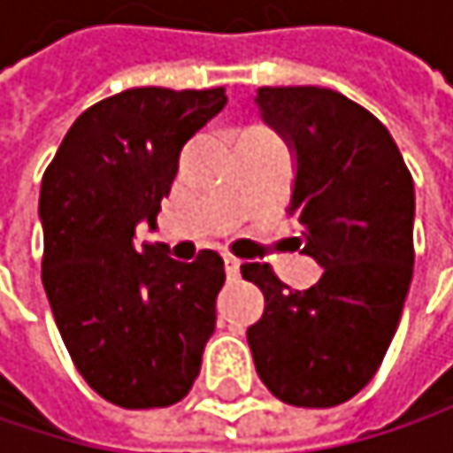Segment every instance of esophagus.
<instances>
[{"label": "esophagus", "mask_w": 453, "mask_h": 453, "mask_svg": "<svg viewBox=\"0 0 453 453\" xmlns=\"http://www.w3.org/2000/svg\"><path fill=\"white\" fill-rule=\"evenodd\" d=\"M223 262H226V273L230 280H235L238 278V273H241V259H235L233 254H223Z\"/></svg>", "instance_id": "obj_1"}]
</instances>
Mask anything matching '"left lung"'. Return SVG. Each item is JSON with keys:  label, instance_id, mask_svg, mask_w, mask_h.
I'll list each match as a JSON object with an SVG mask.
<instances>
[{"label": "left lung", "instance_id": "left-lung-1", "mask_svg": "<svg viewBox=\"0 0 453 453\" xmlns=\"http://www.w3.org/2000/svg\"><path fill=\"white\" fill-rule=\"evenodd\" d=\"M257 104L296 151L288 215L322 275L294 291L270 265H241L265 294L249 349L280 402L338 407L372 380L402 319L414 267L411 173L388 128L333 88L265 86Z\"/></svg>", "mask_w": 453, "mask_h": 453}]
</instances>
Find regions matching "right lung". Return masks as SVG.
Instances as JSON below:
<instances>
[{"label":"right lung","instance_id":"obj_1","mask_svg":"<svg viewBox=\"0 0 453 453\" xmlns=\"http://www.w3.org/2000/svg\"><path fill=\"white\" fill-rule=\"evenodd\" d=\"M226 88H128L88 107L42 180V280L67 354L110 404L180 402L202 367L226 283L218 251L175 262L134 246L154 226L188 138L223 107Z\"/></svg>","mask_w":453,"mask_h":453}]
</instances>
